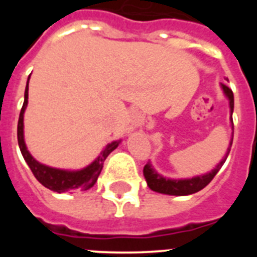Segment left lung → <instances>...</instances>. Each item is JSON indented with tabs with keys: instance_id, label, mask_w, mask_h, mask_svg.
Segmentation results:
<instances>
[{
	"instance_id": "obj_1",
	"label": "left lung",
	"mask_w": 257,
	"mask_h": 257,
	"mask_svg": "<svg viewBox=\"0 0 257 257\" xmlns=\"http://www.w3.org/2000/svg\"><path fill=\"white\" fill-rule=\"evenodd\" d=\"M222 90L225 92V95L229 99V104H230V112L233 113V108H234V96H233V91L226 85L222 83ZM231 123H233V118H231ZM234 128V126H233ZM231 143H233V138L230 140V144H229L228 152H226L225 157L222 158L221 162L216 166V169L212 170L208 174L203 175V176H197V178L192 179H184V180H172V179H166L163 178L162 175L157 174L156 170L152 167L151 162H147V165L144 166V176L145 180L148 183V187L152 190L158 193H163V194H170V196H188V194H193V193H197L199 190H202L206 185L211 183L215 175L219 172V170L221 169V166L225 163L226 158H228V154L230 152Z\"/></svg>"
}]
</instances>
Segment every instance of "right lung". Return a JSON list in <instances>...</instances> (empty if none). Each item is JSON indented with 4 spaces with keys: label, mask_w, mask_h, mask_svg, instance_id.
Returning <instances> with one entry per match:
<instances>
[{
    "label": "right lung",
    "mask_w": 257,
    "mask_h": 257,
    "mask_svg": "<svg viewBox=\"0 0 257 257\" xmlns=\"http://www.w3.org/2000/svg\"><path fill=\"white\" fill-rule=\"evenodd\" d=\"M28 83H27L26 92H24V103H23L22 110H20L19 114V121H18V143H19L20 152H22L26 162L28 163L29 169L33 172L35 178L44 187H46L50 190H54V192L63 193L67 192V190L90 189L96 183L97 178H99V175L103 170L105 158L117 148L119 142H113L106 145L100 156L97 157L91 165L87 166L86 169L81 170V171H64V170L52 169L49 166L41 165L27 151L26 143H24V135H23V114H24V110H26L27 104H28Z\"/></svg>",
    "instance_id": "add662e5"
}]
</instances>
